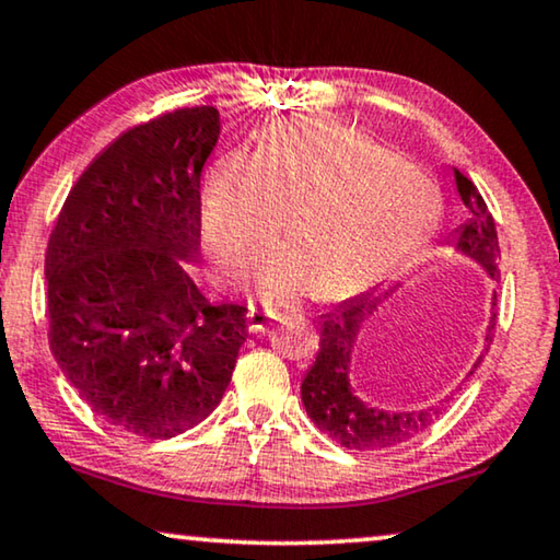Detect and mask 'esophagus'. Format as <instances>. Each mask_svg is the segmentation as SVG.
Instances as JSON below:
<instances>
[{
  "label": "esophagus",
  "instance_id": "1",
  "mask_svg": "<svg viewBox=\"0 0 560 560\" xmlns=\"http://www.w3.org/2000/svg\"><path fill=\"white\" fill-rule=\"evenodd\" d=\"M246 327H248V332H254V335L266 332V327H269V317H266L264 312H258V310H254V306H250L248 314H246Z\"/></svg>",
  "mask_w": 560,
  "mask_h": 560
}]
</instances>
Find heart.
I'll list each match as a JSON object with an SVG mask.
<instances>
[{"label": "heart", "instance_id": "b5f03b06", "mask_svg": "<svg viewBox=\"0 0 560 560\" xmlns=\"http://www.w3.org/2000/svg\"><path fill=\"white\" fill-rule=\"evenodd\" d=\"M441 195L413 167L350 126L283 119L256 154L218 156L200 192V235L220 279L241 281L279 235L289 243L258 269L269 304L355 296L408 261L434 231Z\"/></svg>", "mask_w": 560, "mask_h": 560}]
</instances>
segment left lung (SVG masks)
<instances>
[{
    "label": "left lung",
    "mask_w": 560,
    "mask_h": 560,
    "mask_svg": "<svg viewBox=\"0 0 560 560\" xmlns=\"http://www.w3.org/2000/svg\"><path fill=\"white\" fill-rule=\"evenodd\" d=\"M456 192L467 208L469 218L448 238V246L459 250L462 256L482 266L492 281L500 279L498 258L500 243L494 220L487 210L482 195L475 183L459 170H454ZM381 304L375 291H365L355 299H348L335 312L322 314L319 322V352L314 365L306 370L302 381V404L314 421V427L332 436L337 444L350 452H375V448H390L421 434L439 419L441 406L416 408V411H385V408L370 406L362 400L350 383L352 352H355L358 335L368 314H373ZM498 294H492L490 325H487V342H492L494 325H498ZM479 360L475 362V368ZM469 370L467 377L475 373Z\"/></svg>",
    "instance_id": "1"
}]
</instances>
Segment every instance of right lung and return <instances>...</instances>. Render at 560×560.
<instances>
[{
    "instance_id": "right-lung-1",
    "label": "right lung",
    "mask_w": 560,
    "mask_h": 560,
    "mask_svg": "<svg viewBox=\"0 0 560 560\" xmlns=\"http://www.w3.org/2000/svg\"><path fill=\"white\" fill-rule=\"evenodd\" d=\"M212 106L133 126L93 160L45 254L50 350L112 427L170 439L215 411L246 342V306L192 281Z\"/></svg>"
}]
</instances>
